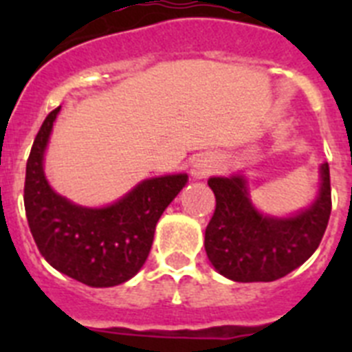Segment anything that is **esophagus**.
Here are the masks:
<instances>
[{
  "instance_id": "34e87169",
  "label": "esophagus",
  "mask_w": 352,
  "mask_h": 352,
  "mask_svg": "<svg viewBox=\"0 0 352 352\" xmlns=\"http://www.w3.org/2000/svg\"><path fill=\"white\" fill-rule=\"evenodd\" d=\"M214 160L213 157H208V155H201L194 160V166H192V176L195 179L208 178L211 173H213Z\"/></svg>"
}]
</instances>
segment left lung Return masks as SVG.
Listing matches in <instances>:
<instances>
[{
    "label": "left lung",
    "instance_id": "left-lung-1",
    "mask_svg": "<svg viewBox=\"0 0 352 352\" xmlns=\"http://www.w3.org/2000/svg\"><path fill=\"white\" fill-rule=\"evenodd\" d=\"M217 206L206 227L204 248L220 275L234 282H273L305 263L321 243L331 213L328 164L314 204L292 217L257 211L243 176L210 178Z\"/></svg>",
    "mask_w": 352,
    "mask_h": 352
}]
</instances>
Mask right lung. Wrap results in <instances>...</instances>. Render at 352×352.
Wrapping results in <instances>:
<instances>
[{
  "label": "right lung",
  "instance_id": "add662e5",
  "mask_svg": "<svg viewBox=\"0 0 352 352\" xmlns=\"http://www.w3.org/2000/svg\"><path fill=\"white\" fill-rule=\"evenodd\" d=\"M60 109L43 120L26 164L24 208L30 231L40 254L54 270L89 287L120 285L142 268L158 219L188 176L169 174L144 179L105 208L70 203L52 190L43 174V153Z\"/></svg>",
  "mask_w": 352,
  "mask_h": 352
}]
</instances>
